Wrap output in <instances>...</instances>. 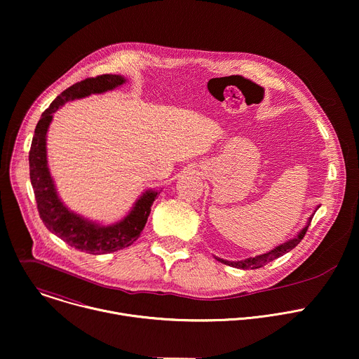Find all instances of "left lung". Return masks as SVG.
<instances>
[{
    "instance_id": "8db88e82",
    "label": "left lung",
    "mask_w": 359,
    "mask_h": 359,
    "mask_svg": "<svg viewBox=\"0 0 359 359\" xmlns=\"http://www.w3.org/2000/svg\"><path fill=\"white\" fill-rule=\"evenodd\" d=\"M318 207H320V205L316 207V210L313 211V214L307 218L306 225H304L293 238H290V240H287V241H285V243H282V244L273 247L271 251H268V252H265V254H261V255H257V257H251V258L244 259V261H226V259H221V258H218V257H214V258H215L218 262H221V264H224V265H228V266H232V268H236V269H258V268H262V266H265L266 264L275 261L276 258H279V257L287 254V252L292 251L294 247H297V244L303 240V236H304V233H306V231H307V228H309V225H310V221H311V218H313V215H314V212L317 211Z\"/></svg>"
}]
</instances>
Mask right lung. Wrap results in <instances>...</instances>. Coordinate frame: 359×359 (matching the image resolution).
<instances>
[{"mask_svg":"<svg viewBox=\"0 0 359 359\" xmlns=\"http://www.w3.org/2000/svg\"><path fill=\"white\" fill-rule=\"evenodd\" d=\"M126 83L127 79L121 74H102L86 79L66 88L42 114L39 123L36 124L29 151L31 184L43 224L52 233L59 236L62 241L74 250L93 255L115 252L134 244L141 235L151 214V207L162 189L145 190L135 200L128 214L114 224L105 225L83 217L81 214L70 210L57 193L48 165L46 138L49 126L53 119V112L67 101L80 100L91 94H102Z\"/></svg>","mask_w":359,"mask_h":359,"instance_id":"add662e5","label":"right lung"}]
</instances>
